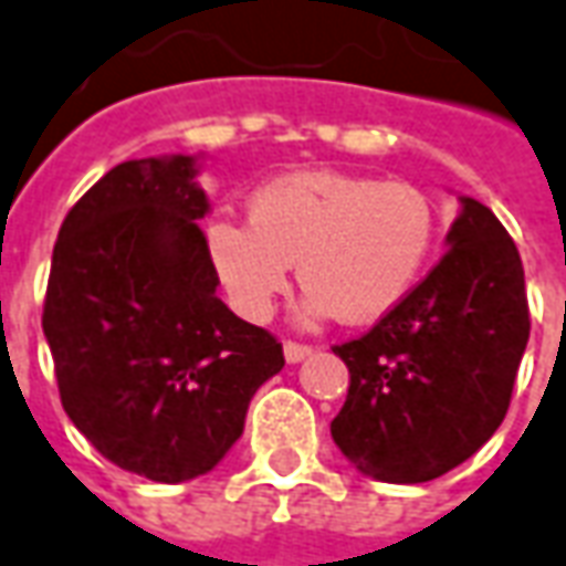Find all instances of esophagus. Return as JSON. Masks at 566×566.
<instances>
[{"mask_svg":"<svg viewBox=\"0 0 566 566\" xmlns=\"http://www.w3.org/2000/svg\"><path fill=\"white\" fill-rule=\"evenodd\" d=\"M306 355H312V346H306V343H296V339H287V343H284V358H287V365L303 361Z\"/></svg>","mask_w":566,"mask_h":566,"instance_id":"obj_1","label":"esophagus"}]
</instances>
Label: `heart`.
<instances>
[{"label":"heart","mask_w":566,"mask_h":566,"mask_svg":"<svg viewBox=\"0 0 566 566\" xmlns=\"http://www.w3.org/2000/svg\"><path fill=\"white\" fill-rule=\"evenodd\" d=\"M438 235L422 189L339 171H303L260 187L248 227L214 220L208 256L229 303L266 322L291 287V263L310 287L306 312L370 324L389 315L420 279Z\"/></svg>","instance_id":"1"}]
</instances>
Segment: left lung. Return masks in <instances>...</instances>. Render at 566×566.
Returning <instances> with one entry per match:
<instances>
[{
	"label": "left lung",
	"instance_id": "8db88e82",
	"mask_svg": "<svg viewBox=\"0 0 566 566\" xmlns=\"http://www.w3.org/2000/svg\"><path fill=\"white\" fill-rule=\"evenodd\" d=\"M448 244L389 315L334 346L349 392L331 434L389 484L441 478L500 429L531 337L521 254L496 214L462 199Z\"/></svg>",
	"mask_w": 566,
	"mask_h": 566
}]
</instances>
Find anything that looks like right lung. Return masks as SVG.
Returning a JSON list of instances; mask_svg holds the SVG:
<instances>
[{"label": "right lung", "mask_w": 566, "mask_h": 566, "mask_svg": "<svg viewBox=\"0 0 566 566\" xmlns=\"http://www.w3.org/2000/svg\"><path fill=\"white\" fill-rule=\"evenodd\" d=\"M205 211L189 156L122 161L63 217L42 306L66 417L161 484L211 472L284 367L282 343L217 296Z\"/></svg>", "instance_id": "1"}]
</instances>
